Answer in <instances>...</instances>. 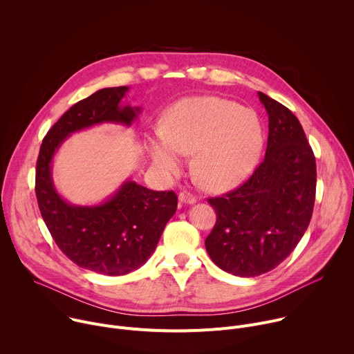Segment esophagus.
Instances as JSON below:
<instances>
[{"label": "esophagus", "instance_id": "1", "mask_svg": "<svg viewBox=\"0 0 354 354\" xmlns=\"http://www.w3.org/2000/svg\"><path fill=\"white\" fill-rule=\"evenodd\" d=\"M179 201L182 205H194L196 197L189 192H180L179 193Z\"/></svg>", "mask_w": 354, "mask_h": 354}]
</instances>
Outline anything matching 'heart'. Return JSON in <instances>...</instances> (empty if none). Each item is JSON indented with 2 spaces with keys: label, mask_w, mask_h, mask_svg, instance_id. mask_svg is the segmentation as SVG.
<instances>
[{
  "label": "heart",
  "mask_w": 354,
  "mask_h": 354,
  "mask_svg": "<svg viewBox=\"0 0 354 354\" xmlns=\"http://www.w3.org/2000/svg\"><path fill=\"white\" fill-rule=\"evenodd\" d=\"M265 130L259 116L232 100L192 96L175 102L147 148L165 178L178 175L193 152V171L209 189L223 192L245 182L259 164Z\"/></svg>",
  "instance_id": "heart-1"
}]
</instances>
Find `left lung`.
Wrapping results in <instances>:
<instances>
[{"instance_id":"8db88e82","label":"left lung","mask_w":354,"mask_h":354,"mask_svg":"<svg viewBox=\"0 0 354 354\" xmlns=\"http://www.w3.org/2000/svg\"><path fill=\"white\" fill-rule=\"evenodd\" d=\"M258 95L269 115L265 160L243 185L209 198L217 221L207 254L239 277L279 266L307 231L315 203L317 164L301 123L277 100Z\"/></svg>"}]
</instances>
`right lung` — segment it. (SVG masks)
Here are the masks:
<instances>
[{"label": "right lung", "mask_w": 354, "mask_h": 354, "mask_svg": "<svg viewBox=\"0 0 354 354\" xmlns=\"http://www.w3.org/2000/svg\"><path fill=\"white\" fill-rule=\"evenodd\" d=\"M127 86L99 89L71 106L48 130L36 164L40 214L63 254L80 268L99 274H127L154 254L161 234L175 214L178 197L126 180L106 201L74 206L56 190L52 161L75 131L100 123L131 126L141 108L122 105Z\"/></svg>", "instance_id": "add662e5"}]
</instances>
